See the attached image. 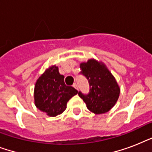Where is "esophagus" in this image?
<instances>
[{
	"label": "esophagus",
	"mask_w": 152,
	"mask_h": 152,
	"mask_svg": "<svg viewBox=\"0 0 152 152\" xmlns=\"http://www.w3.org/2000/svg\"><path fill=\"white\" fill-rule=\"evenodd\" d=\"M72 87H73V88H76V89H78V86H77V84H76V83H73V85H72Z\"/></svg>",
	"instance_id": "esophagus-1"
}]
</instances>
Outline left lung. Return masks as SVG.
<instances>
[{"label": "left lung", "mask_w": 152, "mask_h": 152, "mask_svg": "<svg viewBox=\"0 0 152 152\" xmlns=\"http://www.w3.org/2000/svg\"><path fill=\"white\" fill-rule=\"evenodd\" d=\"M80 74L88 80L90 90L88 94L79 91L90 111L96 114L108 112L117 102L120 94L115 78L105 64L94 59L81 63Z\"/></svg>", "instance_id": "obj_1"}]
</instances>
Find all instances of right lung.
<instances>
[{
    "instance_id": "add662e5",
    "label": "right lung",
    "mask_w": 152,
    "mask_h": 152,
    "mask_svg": "<svg viewBox=\"0 0 152 152\" xmlns=\"http://www.w3.org/2000/svg\"><path fill=\"white\" fill-rule=\"evenodd\" d=\"M64 79V76L59 73L58 68L53 65L46 69L35 83V106L50 117L63 113L68 101L78 93L73 87L65 85Z\"/></svg>"
}]
</instances>
